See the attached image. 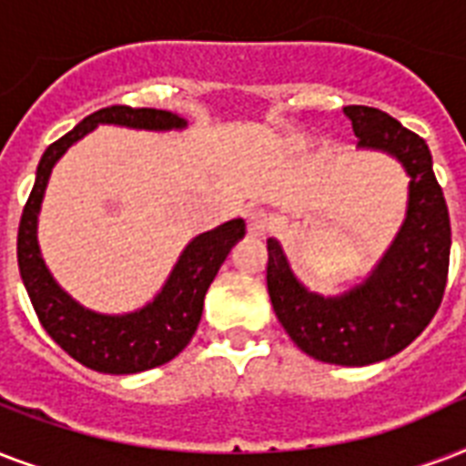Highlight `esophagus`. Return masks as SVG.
Returning a JSON list of instances; mask_svg holds the SVG:
<instances>
[{
  "mask_svg": "<svg viewBox=\"0 0 466 466\" xmlns=\"http://www.w3.org/2000/svg\"><path fill=\"white\" fill-rule=\"evenodd\" d=\"M247 229L248 234H254V237H266L270 232V218L263 210H247Z\"/></svg>",
  "mask_w": 466,
  "mask_h": 466,
  "instance_id": "1",
  "label": "esophagus"
}]
</instances>
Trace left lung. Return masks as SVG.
<instances>
[{"instance_id": "1", "label": "left lung", "mask_w": 466, "mask_h": 466, "mask_svg": "<svg viewBox=\"0 0 466 466\" xmlns=\"http://www.w3.org/2000/svg\"><path fill=\"white\" fill-rule=\"evenodd\" d=\"M358 149L384 152L409 176L406 218L362 283L319 295L299 283L278 239H268L270 305L295 346L331 365L387 360L419 336L441 307L450 266V215L426 140L368 106H346Z\"/></svg>"}]
</instances>
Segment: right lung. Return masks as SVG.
I'll return each mask as SVG.
<instances>
[{"label":"right lung","mask_w":466,"mask_h":466,"mask_svg":"<svg viewBox=\"0 0 466 466\" xmlns=\"http://www.w3.org/2000/svg\"><path fill=\"white\" fill-rule=\"evenodd\" d=\"M98 126L167 133L183 130L188 123L171 111L111 106L86 116L75 130L53 142L40 157L35 183L18 225V270L40 324L65 353L96 372L135 375L174 360L188 346L203 317L205 292L218 276L227 254L247 234V227L244 219L237 218L210 232L193 237L155 299L140 309L126 314H101L79 305L67 290H62V285L55 280L43 261L38 244V215L55 164L75 142Z\"/></svg>","instance_id":"right-lung-1"}]
</instances>
